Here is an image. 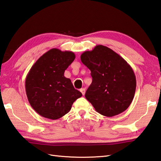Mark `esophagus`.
Returning a JSON list of instances; mask_svg holds the SVG:
<instances>
[{
    "instance_id": "34e87169",
    "label": "esophagus",
    "mask_w": 161,
    "mask_h": 161,
    "mask_svg": "<svg viewBox=\"0 0 161 161\" xmlns=\"http://www.w3.org/2000/svg\"><path fill=\"white\" fill-rule=\"evenodd\" d=\"M80 91L82 93V94H83V95L84 96L85 93V88H82V89H80Z\"/></svg>"
}]
</instances>
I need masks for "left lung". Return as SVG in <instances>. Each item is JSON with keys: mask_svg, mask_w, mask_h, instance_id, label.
Instances as JSON below:
<instances>
[{"mask_svg": "<svg viewBox=\"0 0 161 161\" xmlns=\"http://www.w3.org/2000/svg\"><path fill=\"white\" fill-rule=\"evenodd\" d=\"M91 71L92 83L85 97L100 114L113 117L126 111L134 98L136 77L126 61L103 45L80 55Z\"/></svg>", "mask_w": 161, "mask_h": 161, "instance_id": "8db88e82", "label": "left lung"}]
</instances>
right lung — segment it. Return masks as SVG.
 Instances as JSON below:
<instances>
[{"label":"right lung","mask_w":161,"mask_h":161,"mask_svg":"<svg viewBox=\"0 0 161 161\" xmlns=\"http://www.w3.org/2000/svg\"><path fill=\"white\" fill-rule=\"evenodd\" d=\"M75 58L71 51L48 50L31 67L25 80L27 98L39 115L57 119L70 111L82 93L64 76L65 70Z\"/></svg>","instance_id":"obj_1"}]
</instances>
